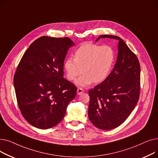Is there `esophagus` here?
<instances>
[{
    "label": "esophagus",
    "instance_id": "34e87169",
    "mask_svg": "<svg viewBox=\"0 0 158 158\" xmlns=\"http://www.w3.org/2000/svg\"><path fill=\"white\" fill-rule=\"evenodd\" d=\"M84 92H85V90L81 88H79L77 89V95H81V94H82Z\"/></svg>",
    "mask_w": 158,
    "mask_h": 158
}]
</instances>
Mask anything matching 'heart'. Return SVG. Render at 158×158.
I'll return each mask as SVG.
<instances>
[{
  "label": "heart",
  "instance_id": "b5f03b06",
  "mask_svg": "<svg viewBox=\"0 0 158 158\" xmlns=\"http://www.w3.org/2000/svg\"><path fill=\"white\" fill-rule=\"evenodd\" d=\"M115 60L114 50L110 46L94 44H84L74 53V58L69 57L64 63L66 76L74 81L80 87H87L94 82L95 84L105 81L111 73Z\"/></svg>",
  "mask_w": 158,
  "mask_h": 158
}]
</instances>
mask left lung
<instances>
[{"label":"left lung","mask_w":158,"mask_h":158,"mask_svg":"<svg viewBox=\"0 0 158 158\" xmlns=\"http://www.w3.org/2000/svg\"><path fill=\"white\" fill-rule=\"evenodd\" d=\"M117 40L118 54L109 76L89 91L88 117L98 129L118 127L133 111L140 90V65L136 56L118 36L101 35V38Z\"/></svg>","instance_id":"obj_1"}]
</instances>
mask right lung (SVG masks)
<instances>
[{
    "instance_id": "obj_1",
    "label": "right lung",
    "mask_w": 158,
    "mask_h": 158,
    "mask_svg": "<svg viewBox=\"0 0 158 158\" xmlns=\"http://www.w3.org/2000/svg\"><path fill=\"white\" fill-rule=\"evenodd\" d=\"M75 44L69 38L41 36L25 52L14 76L22 114L41 129L53 127L65 115L77 88L63 77L64 60Z\"/></svg>"
}]
</instances>
